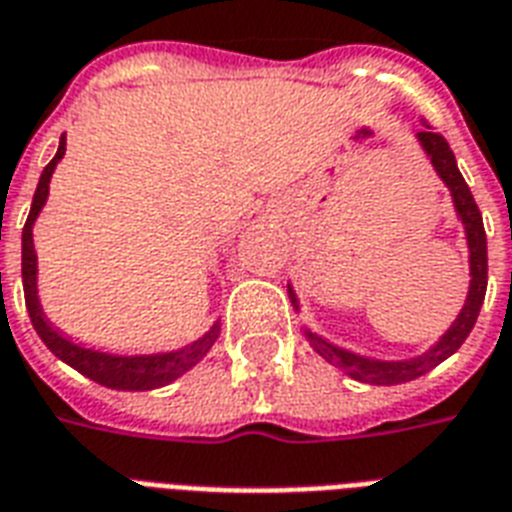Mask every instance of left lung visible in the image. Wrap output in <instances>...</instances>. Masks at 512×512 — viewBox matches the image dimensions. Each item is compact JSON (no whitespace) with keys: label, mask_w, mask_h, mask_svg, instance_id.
I'll return each instance as SVG.
<instances>
[{"label":"left lung","mask_w":512,"mask_h":512,"mask_svg":"<svg viewBox=\"0 0 512 512\" xmlns=\"http://www.w3.org/2000/svg\"><path fill=\"white\" fill-rule=\"evenodd\" d=\"M424 131H419L421 147L427 150L429 161L435 166V171L440 174V179L451 187V195H454L456 212L462 217L464 230H467V244H470V271H473V282H470V295H467V303H464L462 314L456 319L451 330H448L435 349H429L427 354H421L416 360L408 362H378V360H365V357H357L346 349H338V346H330L327 341L317 338L314 333H306L311 346L325 357L330 365L346 370L351 378L357 381H365V384L376 386H389V384H405V381H413V378L424 376L427 370H432L438 362H443L446 357H451L459 346L464 343V338L470 335V330L478 322V314H481L483 298H486V282H489V257H486V230H483L481 209L475 204L470 187L464 182L462 171L456 169V158L448 142L443 139V134H438L435 128L424 123ZM290 298L298 308V300H295V292L290 290Z\"/></svg>","instance_id":"left-lung-1"}]
</instances>
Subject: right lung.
I'll return each mask as SVG.
<instances>
[{
    "label": "right lung",
    "instance_id": "right-lung-1",
    "mask_svg": "<svg viewBox=\"0 0 512 512\" xmlns=\"http://www.w3.org/2000/svg\"><path fill=\"white\" fill-rule=\"evenodd\" d=\"M66 150L64 136L58 144L56 158L45 166L42 177H39L37 193L31 201L29 220L23 225V255H21V271H23V298H26V308H29V319L37 335L45 341L58 360H64L66 365H72L74 370H80L83 376L91 381L109 389H126V392H144V389H158V386L171 384L174 378L193 368L195 362L204 357L206 351L212 349V343L217 341L220 325H214L201 341L190 343L185 349L171 351V354H155V357H112V354H101V351L83 349V346H74L72 341H66L45 322L42 317V308L37 303V255H34V244H31V225L37 220L39 209L48 198V182L50 174L56 169V163L61 161V155Z\"/></svg>",
    "mask_w": 512,
    "mask_h": 512
}]
</instances>
